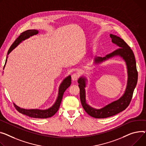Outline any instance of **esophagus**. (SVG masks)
<instances>
[{"label": "esophagus", "instance_id": "obj_1", "mask_svg": "<svg viewBox=\"0 0 146 146\" xmlns=\"http://www.w3.org/2000/svg\"><path fill=\"white\" fill-rule=\"evenodd\" d=\"M79 78V74L77 73H73L72 75V79L73 80V81H76L77 80V79H78Z\"/></svg>", "mask_w": 146, "mask_h": 146}]
</instances>
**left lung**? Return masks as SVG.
Returning a JSON list of instances; mask_svg holds the SVG:
<instances>
[{
    "label": "left lung",
    "instance_id": "8db88e82",
    "mask_svg": "<svg viewBox=\"0 0 146 146\" xmlns=\"http://www.w3.org/2000/svg\"><path fill=\"white\" fill-rule=\"evenodd\" d=\"M110 37L111 38L112 43L119 46V48L105 57H95L94 62L95 64H99L116 56H119L123 58L127 65L128 73L127 86L123 95L118 100L106 105L104 108L100 109H96L87 104L86 101L85 87L86 79L85 77H81L77 80L80 89V101L83 109L89 115L97 119L109 117L124 110L131 102L134 90L137 83L138 72L133 50L120 37L112 34L110 35Z\"/></svg>",
    "mask_w": 146,
    "mask_h": 146
}]
</instances>
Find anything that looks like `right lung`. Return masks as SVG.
Here are the masks:
<instances>
[{"label": "right lung", "instance_id": "add662e5", "mask_svg": "<svg viewBox=\"0 0 146 146\" xmlns=\"http://www.w3.org/2000/svg\"><path fill=\"white\" fill-rule=\"evenodd\" d=\"M38 31L37 30H27L23 33H22L20 36H19L15 41L13 42V43L12 44L11 47L9 48V49L7 52V55L11 53L14 48L19 44H20L22 41L25 40V39L29 38L31 36H32L33 35L38 34ZM7 62V59H6L5 64L4 67L5 66V64ZM71 76H69L65 78L62 83H61L59 89V94H58V97L57 98V100L54 104L51 107V108H48L46 110H39V109H25L19 108L17 106H16L15 103L14 106L15 107L16 109L19 112L23 114H25L26 115L29 116L33 118H38V119H46L50 117L53 115L56 114V113L58 111L59 109V107L63 98V96L64 94V92L65 90L69 87L71 84Z\"/></svg>", "mask_w": 146, "mask_h": 146}]
</instances>
